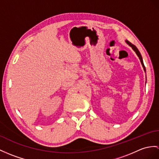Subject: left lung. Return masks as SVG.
<instances>
[{"instance_id":"left-lung-1","label":"left lung","mask_w":159,"mask_h":159,"mask_svg":"<svg viewBox=\"0 0 159 159\" xmlns=\"http://www.w3.org/2000/svg\"><path fill=\"white\" fill-rule=\"evenodd\" d=\"M125 42H126V43L127 44H128L129 46H131V47L132 48V49L135 52V53H136V55H138V57H139V59H140V62H141V63L142 65V67H143V68H144V70L146 72V68H145V66H144V63H143V59H142V55H141L140 51H139L138 49L136 48V46L131 44V42H129V41H127V40H126Z\"/></svg>"}]
</instances>
